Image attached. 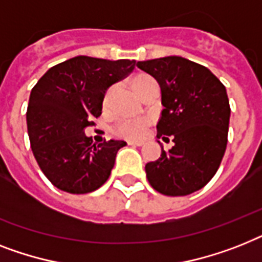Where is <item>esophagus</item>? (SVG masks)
Returning <instances> with one entry per match:
<instances>
[{
    "label": "esophagus",
    "instance_id": "34e87169",
    "mask_svg": "<svg viewBox=\"0 0 262 262\" xmlns=\"http://www.w3.org/2000/svg\"><path fill=\"white\" fill-rule=\"evenodd\" d=\"M144 142L142 141H127V145L129 146H141Z\"/></svg>",
    "mask_w": 262,
    "mask_h": 262
}]
</instances>
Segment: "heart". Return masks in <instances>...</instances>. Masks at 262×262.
<instances>
[{"instance_id":"1","label":"heart","mask_w":262,"mask_h":262,"mask_svg":"<svg viewBox=\"0 0 262 262\" xmlns=\"http://www.w3.org/2000/svg\"><path fill=\"white\" fill-rule=\"evenodd\" d=\"M130 84L133 87V90L137 93L140 97H145L150 90L159 87L156 79L153 76L148 75V74H137L130 79ZM114 93V86L109 87L105 93L103 97V105H109L112 95ZM150 118L146 116L142 117H124L121 118L116 125H114V133L120 137L130 138V140H136L145 135L146 129L150 125Z\"/></svg>"}]
</instances>
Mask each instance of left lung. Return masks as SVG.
I'll return each mask as SVG.
<instances>
[{"mask_svg":"<svg viewBox=\"0 0 262 262\" xmlns=\"http://www.w3.org/2000/svg\"><path fill=\"white\" fill-rule=\"evenodd\" d=\"M137 67L160 84L164 109L157 138L175 144L145 165L148 182L167 196L190 195L212 179L226 150V89L205 66L180 56L137 61Z\"/></svg>","mask_w":262,"mask_h":262,"instance_id":"obj_1","label":"left lung"}]
</instances>
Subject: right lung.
Segmentation results:
<instances>
[{
    "label": "right lung",
    "instance_id": "add662e5",
    "mask_svg": "<svg viewBox=\"0 0 262 262\" xmlns=\"http://www.w3.org/2000/svg\"><path fill=\"white\" fill-rule=\"evenodd\" d=\"M135 66L127 59L75 56L48 70L32 89L27 110L32 152L59 190L93 192L109 179L117 152L126 142L94 144L84 127L102 114L106 90Z\"/></svg>",
    "mask_w": 262,
    "mask_h": 262
}]
</instances>
